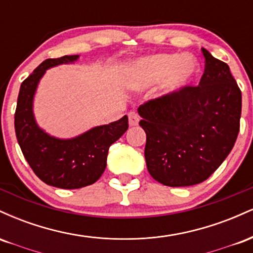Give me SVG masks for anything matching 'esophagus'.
<instances>
[{
    "mask_svg": "<svg viewBox=\"0 0 253 253\" xmlns=\"http://www.w3.org/2000/svg\"><path fill=\"white\" fill-rule=\"evenodd\" d=\"M128 123L129 126H136L139 124V115L134 112L128 113Z\"/></svg>",
    "mask_w": 253,
    "mask_h": 253,
    "instance_id": "esophagus-1",
    "label": "esophagus"
}]
</instances>
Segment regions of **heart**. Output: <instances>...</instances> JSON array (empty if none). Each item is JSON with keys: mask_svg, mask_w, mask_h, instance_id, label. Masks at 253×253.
<instances>
[{"mask_svg": "<svg viewBox=\"0 0 253 253\" xmlns=\"http://www.w3.org/2000/svg\"><path fill=\"white\" fill-rule=\"evenodd\" d=\"M144 77L150 82L168 77L167 89L175 91L189 84L199 72V65L191 57L181 54H159L149 58L140 66Z\"/></svg>", "mask_w": 253, "mask_h": 253, "instance_id": "b5f03b06", "label": "heart"}]
</instances>
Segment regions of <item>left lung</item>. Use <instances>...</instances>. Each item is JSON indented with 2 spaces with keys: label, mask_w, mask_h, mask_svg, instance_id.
<instances>
[{
  "label": "left lung",
  "mask_w": 253,
  "mask_h": 253,
  "mask_svg": "<svg viewBox=\"0 0 253 253\" xmlns=\"http://www.w3.org/2000/svg\"><path fill=\"white\" fill-rule=\"evenodd\" d=\"M199 85L153 98L138 108L146 133L150 175L168 187H189L210 177L229 155L242 115V91L228 65L206 48Z\"/></svg>",
  "instance_id": "obj_1"
}]
</instances>
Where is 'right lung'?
I'll return each instance as SVG.
<instances>
[{"mask_svg":"<svg viewBox=\"0 0 253 253\" xmlns=\"http://www.w3.org/2000/svg\"><path fill=\"white\" fill-rule=\"evenodd\" d=\"M78 56L50 58L42 62L20 86L15 110V133L26 161L46 184L62 189H78L92 184L107 167L109 146L128 128V118L97 126L72 139L48 135L33 115V97L47 69L74 63Z\"/></svg>","mask_w":253,"mask_h":253,"instance_id":"obj_1","label":"right lung"}]
</instances>
